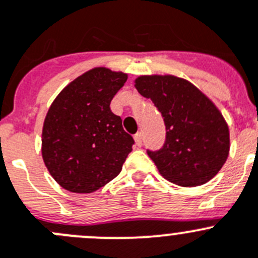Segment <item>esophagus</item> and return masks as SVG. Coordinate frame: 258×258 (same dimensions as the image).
I'll return each instance as SVG.
<instances>
[{
    "mask_svg": "<svg viewBox=\"0 0 258 258\" xmlns=\"http://www.w3.org/2000/svg\"><path fill=\"white\" fill-rule=\"evenodd\" d=\"M134 141H136V145L138 146V147H141L142 146V133L141 132H138V133L134 136Z\"/></svg>",
    "mask_w": 258,
    "mask_h": 258,
    "instance_id": "obj_1",
    "label": "esophagus"
}]
</instances>
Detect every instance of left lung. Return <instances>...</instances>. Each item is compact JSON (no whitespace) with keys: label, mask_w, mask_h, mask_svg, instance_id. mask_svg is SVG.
Listing matches in <instances>:
<instances>
[{"label":"left lung","mask_w":258,"mask_h":258,"mask_svg":"<svg viewBox=\"0 0 258 258\" xmlns=\"http://www.w3.org/2000/svg\"><path fill=\"white\" fill-rule=\"evenodd\" d=\"M134 87L164 117V147L147 152L158 172L180 186L211 180L230 150L229 126L216 105L195 84L175 75H141Z\"/></svg>","instance_id":"left-lung-1"}]
</instances>
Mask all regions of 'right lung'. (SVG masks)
Here are the masks:
<instances>
[{
	"instance_id": "obj_1",
	"label": "right lung",
	"mask_w": 258,
	"mask_h": 258,
	"mask_svg": "<svg viewBox=\"0 0 258 258\" xmlns=\"http://www.w3.org/2000/svg\"><path fill=\"white\" fill-rule=\"evenodd\" d=\"M127 74L93 68L75 78L48 108L42 129V157L63 189L92 193L119 175L134 141L111 111Z\"/></svg>"
}]
</instances>
